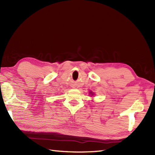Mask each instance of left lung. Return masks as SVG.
<instances>
[{
	"instance_id": "1",
	"label": "left lung",
	"mask_w": 155,
	"mask_h": 155,
	"mask_svg": "<svg viewBox=\"0 0 155 155\" xmlns=\"http://www.w3.org/2000/svg\"><path fill=\"white\" fill-rule=\"evenodd\" d=\"M90 94H91V95H93V93H92V92H90Z\"/></svg>"
}]
</instances>
